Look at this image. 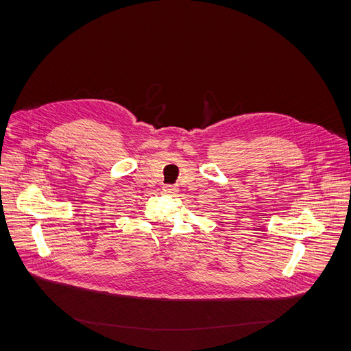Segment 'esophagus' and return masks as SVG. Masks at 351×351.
Segmentation results:
<instances>
[{
    "instance_id": "34e87169",
    "label": "esophagus",
    "mask_w": 351,
    "mask_h": 351,
    "mask_svg": "<svg viewBox=\"0 0 351 351\" xmlns=\"http://www.w3.org/2000/svg\"><path fill=\"white\" fill-rule=\"evenodd\" d=\"M162 191H163L165 193H168V195H175V193L178 192V188H176V186H172V185H165V186L162 188Z\"/></svg>"
}]
</instances>
